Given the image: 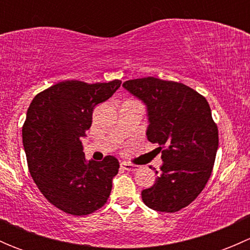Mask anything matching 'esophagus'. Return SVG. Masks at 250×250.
I'll return each mask as SVG.
<instances>
[{"mask_svg": "<svg viewBox=\"0 0 250 250\" xmlns=\"http://www.w3.org/2000/svg\"><path fill=\"white\" fill-rule=\"evenodd\" d=\"M121 167H122L125 170H128V172H134V170L138 169L137 166L130 165V163H127V162L121 163Z\"/></svg>", "mask_w": 250, "mask_h": 250, "instance_id": "esophagus-1", "label": "esophagus"}]
</instances>
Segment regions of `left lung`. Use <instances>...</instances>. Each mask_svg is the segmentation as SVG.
<instances>
[{"instance_id":"1","label":"left lung","mask_w":250,"mask_h":250,"mask_svg":"<svg viewBox=\"0 0 250 250\" xmlns=\"http://www.w3.org/2000/svg\"><path fill=\"white\" fill-rule=\"evenodd\" d=\"M122 87L146 106L148 141L165 147L161 172L141 198L153 210H180L196 200L213 170L219 137L208 102L183 83L156 77L125 81Z\"/></svg>"}]
</instances>
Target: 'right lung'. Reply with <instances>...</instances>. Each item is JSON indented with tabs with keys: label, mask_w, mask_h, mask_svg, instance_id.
<instances>
[{
	"label": "right lung",
	"mask_w": 250,
	"mask_h": 250,
	"mask_svg": "<svg viewBox=\"0 0 250 250\" xmlns=\"http://www.w3.org/2000/svg\"><path fill=\"white\" fill-rule=\"evenodd\" d=\"M121 81H64L32 99L22 127V145L35 184L53 206L87 215L106 203L120 163L84 158L81 138L92 125L93 110L120 88Z\"/></svg>",
	"instance_id": "right-lung-1"
}]
</instances>
